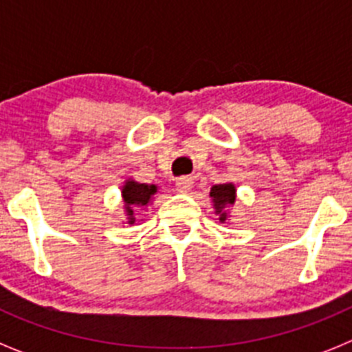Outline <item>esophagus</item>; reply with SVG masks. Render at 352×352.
Wrapping results in <instances>:
<instances>
[{
  "label": "esophagus",
  "instance_id": "obj_1",
  "mask_svg": "<svg viewBox=\"0 0 352 352\" xmlns=\"http://www.w3.org/2000/svg\"><path fill=\"white\" fill-rule=\"evenodd\" d=\"M192 186H194V182H192V178H188V176H182V178L176 179V188H178V192H182V194L190 192Z\"/></svg>",
  "mask_w": 352,
  "mask_h": 352
}]
</instances>
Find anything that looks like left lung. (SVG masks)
I'll return each instance as SVG.
<instances>
[{
    "mask_svg": "<svg viewBox=\"0 0 352 352\" xmlns=\"http://www.w3.org/2000/svg\"><path fill=\"white\" fill-rule=\"evenodd\" d=\"M210 197L213 201L214 213L220 217V222L226 223L229 219V208L234 204L236 201V186L232 183H222V185L211 186Z\"/></svg>",
    "mask_w": 352,
    "mask_h": 352,
    "instance_id": "1",
    "label": "left lung"
}]
</instances>
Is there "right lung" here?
Segmentation results:
<instances>
[{"label": "right lung", "instance_id": "1", "mask_svg": "<svg viewBox=\"0 0 352 352\" xmlns=\"http://www.w3.org/2000/svg\"><path fill=\"white\" fill-rule=\"evenodd\" d=\"M155 194H157V185H146V183L126 179L123 188H121V195H123V203H125L126 220H129V223L135 222L133 211L138 210V208L148 206Z\"/></svg>", "mask_w": 352, "mask_h": 352}]
</instances>
